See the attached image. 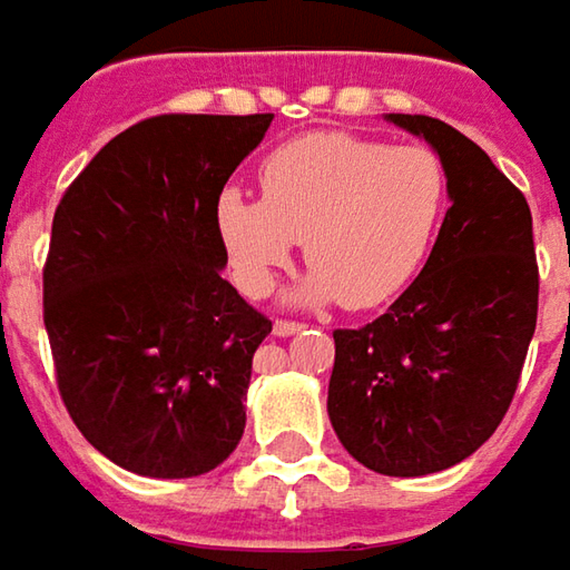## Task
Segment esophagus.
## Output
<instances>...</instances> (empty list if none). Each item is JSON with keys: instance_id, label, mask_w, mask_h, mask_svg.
<instances>
[{"instance_id": "34e87169", "label": "esophagus", "mask_w": 570, "mask_h": 570, "mask_svg": "<svg viewBox=\"0 0 570 570\" xmlns=\"http://www.w3.org/2000/svg\"><path fill=\"white\" fill-rule=\"evenodd\" d=\"M301 330H304V326H301V323H292V320H275L273 323V333L278 340H288V336H295Z\"/></svg>"}]
</instances>
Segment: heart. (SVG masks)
<instances>
[{"label":"heart","instance_id":"b5f03b06","mask_svg":"<svg viewBox=\"0 0 570 570\" xmlns=\"http://www.w3.org/2000/svg\"><path fill=\"white\" fill-rule=\"evenodd\" d=\"M263 199L222 189L215 222L237 282L269 295L297 240L314 266L288 292L297 307H381L422 273L450 199L444 161L425 145L390 148L352 132L278 145L259 167Z\"/></svg>","mask_w":570,"mask_h":570}]
</instances>
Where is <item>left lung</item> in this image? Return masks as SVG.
<instances>
[{
    "mask_svg": "<svg viewBox=\"0 0 570 570\" xmlns=\"http://www.w3.org/2000/svg\"><path fill=\"white\" fill-rule=\"evenodd\" d=\"M444 161L450 208L419 278L362 330H336L326 412L362 466L431 475L501 425L537 333L533 215L492 158L431 117L386 114Z\"/></svg>",
    "mask_w": 570,
    "mask_h": 570,
    "instance_id": "8db88e82",
    "label": "left lung"
}]
</instances>
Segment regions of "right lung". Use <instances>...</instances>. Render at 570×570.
<instances>
[{
  "instance_id": "obj_1",
  "label": "right lung",
  "mask_w": 570,
  "mask_h": 570,
  "mask_svg": "<svg viewBox=\"0 0 570 570\" xmlns=\"http://www.w3.org/2000/svg\"><path fill=\"white\" fill-rule=\"evenodd\" d=\"M273 114H170L100 148L56 206L43 326L78 431L110 463L189 479L244 438L273 333L225 278L218 196Z\"/></svg>"
}]
</instances>
